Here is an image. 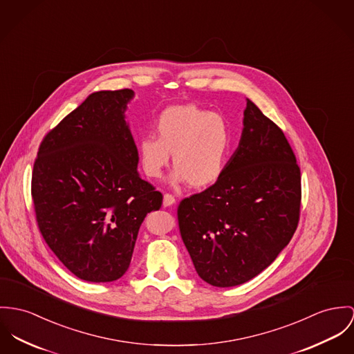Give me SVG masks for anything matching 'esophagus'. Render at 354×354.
<instances>
[{"label":"esophagus","instance_id":"1","mask_svg":"<svg viewBox=\"0 0 354 354\" xmlns=\"http://www.w3.org/2000/svg\"><path fill=\"white\" fill-rule=\"evenodd\" d=\"M173 204H176L174 196H173V194H169V193L163 194V205H165V207H170V205H173Z\"/></svg>","mask_w":354,"mask_h":354}]
</instances>
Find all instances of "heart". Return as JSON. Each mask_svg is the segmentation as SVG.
I'll list each match as a JSON object with an SVG mask.
<instances>
[{
  "label": "heart",
  "instance_id": "b5f03b06",
  "mask_svg": "<svg viewBox=\"0 0 354 354\" xmlns=\"http://www.w3.org/2000/svg\"><path fill=\"white\" fill-rule=\"evenodd\" d=\"M156 136L138 140V157L145 174L160 178L173 154V183L204 189L219 181L231 147L225 118L194 104L171 105L154 123Z\"/></svg>",
  "mask_w": 354,
  "mask_h": 354
}]
</instances>
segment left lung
<instances>
[{"instance_id":"8db88e82","label":"left lung","mask_w":354,"mask_h":354,"mask_svg":"<svg viewBox=\"0 0 354 354\" xmlns=\"http://www.w3.org/2000/svg\"><path fill=\"white\" fill-rule=\"evenodd\" d=\"M300 178L284 132L246 98L241 140L222 177L177 209L181 238L205 283L235 287L276 259L299 223Z\"/></svg>"}]
</instances>
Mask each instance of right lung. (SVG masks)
<instances>
[{
    "instance_id": "1",
    "label": "right lung",
    "mask_w": 354,
    "mask_h": 354,
    "mask_svg": "<svg viewBox=\"0 0 354 354\" xmlns=\"http://www.w3.org/2000/svg\"><path fill=\"white\" fill-rule=\"evenodd\" d=\"M133 91H100L51 129L33 165L39 230L78 279L108 283L129 269L142 222L162 193L138 173L126 122Z\"/></svg>"
}]
</instances>
